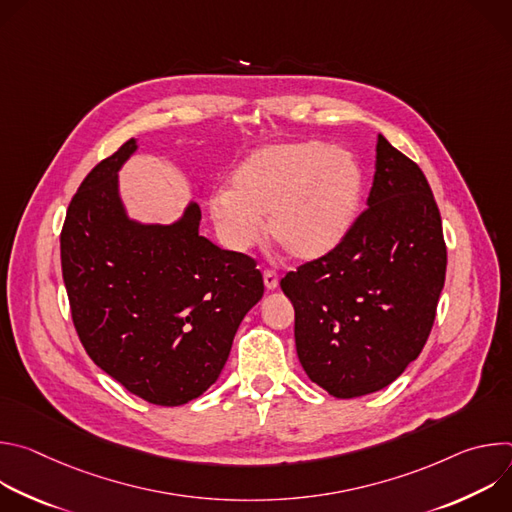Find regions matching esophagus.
Instances as JSON below:
<instances>
[{
	"mask_svg": "<svg viewBox=\"0 0 512 512\" xmlns=\"http://www.w3.org/2000/svg\"><path fill=\"white\" fill-rule=\"evenodd\" d=\"M263 283H265V287L271 291V289H275L277 285H279V277H277V273L275 271H271V269H265L263 271Z\"/></svg>",
	"mask_w": 512,
	"mask_h": 512,
	"instance_id": "obj_1",
	"label": "esophagus"
}]
</instances>
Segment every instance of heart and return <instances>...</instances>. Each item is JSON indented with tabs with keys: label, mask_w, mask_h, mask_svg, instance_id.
Returning a JSON list of instances; mask_svg holds the SVG:
<instances>
[{
	"label": "heart",
	"mask_w": 512,
	"mask_h": 512,
	"mask_svg": "<svg viewBox=\"0 0 512 512\" xmlns=\"http://www.w3.org/2000/svg\"><path fill=\"white\" fill-rule=\"evenodd\" d=\"M358 158L324 141H287L251 152L229 176L227 192L208 200L218 241L233 253L269 239L291 259L312 263L334 253L352 233L364 198Z\"/></svg>",
	"instance_id": "1"
}]
</instances>
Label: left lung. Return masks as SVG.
Segmentation results:
<instances>
[{
  "label": "left lung",
  "instance_id": "8db88e82",
  "mask_svg": "<svg viewBox=\"0 0 512 512\" xmlns=\"http://www.w3.org/2000/svg\"><path fill=\"white\" fill-rule=\"evenodd\" d=\"M367 204L342 247L281 279L302 367L338 399L385 389L419 356L446 281L431 188L383 135Z\"/></svg>",
  "mask_w": 512,
  "mask_h": 512
}]
</instances>
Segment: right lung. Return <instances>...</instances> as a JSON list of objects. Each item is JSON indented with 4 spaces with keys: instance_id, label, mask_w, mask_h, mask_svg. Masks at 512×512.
<instances>
[{
    "instance_id": "1",
    "label": "right lung",
    "mask_w": 512,
    "mask_h": 512,
    "mask_svg": "<svg viewBox=\"0 0 512 512\" xmlns=\"http://www.w3.org/2000/svg\"><path fill=\"white\" fill-rule=\"evenodd\" d=\"M129 139L83 180L60 235L72 322L93 362L143 401L178 407L221 377L245 314L263 298L255 261L198 235L190 200L170 225L129 216L119 172Z\"/></svg>"
}]
</instances>
